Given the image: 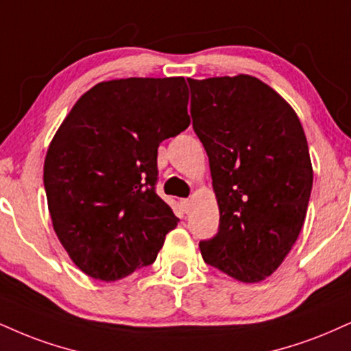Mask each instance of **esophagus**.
<instances>
[{
    "mask_svg": "<svg viewBox=\"0 0 351 351\" xmlns=\"http://www.w3.org/2000/svg\"><path fill=\"white\" fill-rule=\"evenodd\" d=\"M181 206H183V209L188 213L189 208H191V201H189V199H181Z\"/></svg>",
    "mask_w": 351,
    "mask_h": 351,
    "instance_id": "1",
    "label": "esophagus"
}]
</instances>
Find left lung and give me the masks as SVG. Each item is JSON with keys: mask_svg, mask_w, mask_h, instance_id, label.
<instances>
[{"mask_svg": "<svg viewBox=\"0 0 351 351\" xmlns=\"http://www.w3.org/2000/svg\"><path fill=\"white\" fill-rule=\"evenodd\" d=\"M188 83L221 214L201 255L234 280L260 282L280 268L306 221L314 180L306 134L288 101L252 75Z\"/></svg>", "mask_w": 351, "mask_h": 351, "instance_id": "1", "label": "left lung"}]
</instances>
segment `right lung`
<instances>
[{"instance_id": "1", "label": "right lung", "mask_w": 351, "mask_h": 351, "mask_svg": "<svg viewBox=\"0 0 351 351\" xmlns=\"http://www.w3.org/2000/svg\"><path fill=\"white\" fill-rule=\"evenodd\" d=\"M183 77L101 82L73 104L44 162L52 226L84 274L117 281L178 226L155 193L158 145L189 125Z\"/></svg>"}]
</instances>
